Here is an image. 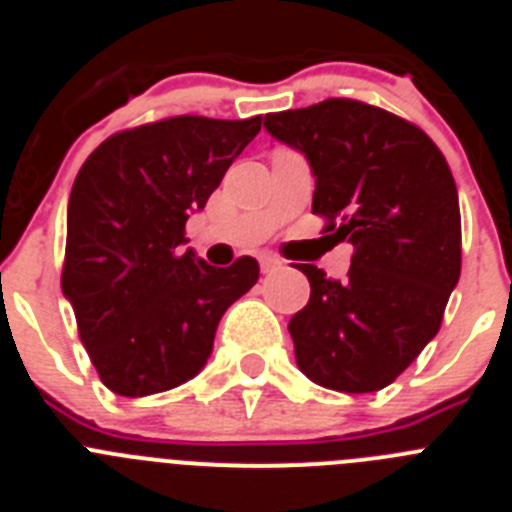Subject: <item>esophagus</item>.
<instances>
[{
    "label": "esophagus",
    "instance_id": "1",
    "mask_svg": "<svg viewBox=\"0 0 512 512\" xmlns=\"http://www.w3.org/2000/svg\"><path fill=\"white\" fill-rule=\"evenodd\" d=\"M259 261H261V269H264L266 274H269V271H274V269H279V266H282V261H279L277 256H274V253H261Z\"/></svg>",
    "mask_w": 512,
    "mask_h": 512
}]
</instances>
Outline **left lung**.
I'll return each mask as SVG.
<instances>
[{
	"mask_svg": "<svg viewBox=\"0 0 512 512\" xmlns=\"http://www.w3.org/2000/svg\"><path fill=\"white\" fill-rule=\"evenodd\" d=\"M264 128L307 158L312 212L354 246L343 282L300 266L310 300L289 320L297 366L328 390H382L436 336L459 282L461 215L449 164L413 122L356 99L271 112Z\"/></svg>",
	"mask_w": 512,
	"mask_h": 512,
	"instance_id": "left-lung-1",
	"label": "left lung"
}]
</instances>
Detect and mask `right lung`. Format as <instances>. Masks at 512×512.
<instances>
[{
    "instance_id": "right-lung-1",
    "label": "right lung",
    "mask_w": 512,
    "mask_h": 512,
    "mask_svg": "<svg viewBox=\"0 0 512 512\" xmlns=\"http://www.w3.org/2000/svg\"><path fill=\"white\" fill-rule=\"evenodd\" d=\"M261 130V115H182L110 135L76 174L61 287L104 387L146 397L200 374L220 318L259 279V261L228 269L192 248L189 215Z\"/></svg>"
}]
</instances>
